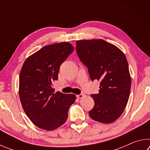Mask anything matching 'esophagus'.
<instances>
[{
	"instance_id": "34e87169",
	"label": "esophagus",
	"mask_w": 150,
	"mask_h": 150,
	"mask_svg": "<svg viewBox=\"0 0 150 150\" xmlns=\"http://www.w3.org/2000/svg\"><path fill=\"white\" fill-rule=\"evenodd\" d=\"M84 96V94H83V93H81L80 94H78L77 95V97L78 98H82Z\"/></svg>"
}]
</instances>
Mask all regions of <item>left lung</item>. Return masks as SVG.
<instances>
[{
  "label": "left lung",
  "mask_w": 150,
  "mask_h": 150,
  "mask_svg": "<svg viewBox=\"0 0 150 150\" xmlns=\"http://www.w3.org/2000/svg\"><path fill=\"white\" fill-rule=\"evenodd\" d=\"M76 51L91 79L100 81L99 93L92 94L94 106L88 112L90 117L102 123L115 121L129 98L131 79L126 56L102 39L77 40Z\"/></svg>",
  "instance_id": "1"
}]
</instances>
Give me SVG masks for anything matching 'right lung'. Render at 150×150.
I'll return each instance as SVG.
<instances>
[{
	"mask_svg": "<svg viewBox=\"0 0 150 150\" xmlns=\"http://www.w3.org/2000/svg\"><path fill=\"white\" fill-rule=\"evenodd\" d=\"M74 48L69 42L45 46L26 59L20 75L19 94L24 111L40 129L52 130L66 121L76 97L57 92L52 83L58 79L61 64Z\"/></svg>",
	"mask_w": 150,
	"mask_h": 150,
	"instance_id": "1",
	"label": "right lung"
}]
</instances>
